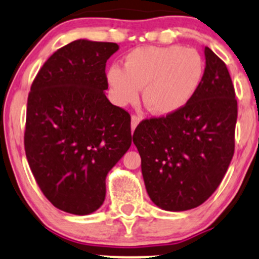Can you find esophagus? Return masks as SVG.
<instances>
[{"mask_svg": "<svg viewBox=\"0 0 259 259\" xmlns=\"http://www.w3.org/2000/svg\"><path fill=\"white\" fill-rule=\"evenodd\" d=\"M140 121H141V118H140L139 115H133L132 117V130L133 132L135 130V127L139 125Z\"/></svg>", "mask_w": 259, "mask_h": 259, "instance_id": "1", "label": "esophagus"}]
</instances>
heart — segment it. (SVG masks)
<instances>
[{"label":"heart","instance_id":"1","mask_svg":"<svg viewBox=\"0 0 259 259\" xmlns=\"http://www.w3.org/2000/svg\"><path fill=\"white\" fill-rule=\"evenodd\" d=\"M206 63L195 49L180 45L145 46L130 51L124 68L112 65L106 74L111 97L118 106L142 101L152 114L168 117L194 99L204 76Z\"/></svg>","mask_w":259,"mask_h":259}]
</instances>
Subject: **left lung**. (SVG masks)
Wrapping results in <instances>:
<instances>
[{
	"mask_svg": "<svg viewBox=\"0 0 259 259\" xmlns=\"http://www.w3.org/2000/svg\"><path fill=\"white\" fill-rule=\"evenodd\" d=\"M206 68L194 99L175 114L139 124L133 142L151 201L183 212L207 201L234 156L237 102L224 62L204 47Z\"/></svg>",
	"mask_w": 259,
	"mask_h": 259,
	"instance_id": "left-lung-1",
	"label": "left lung"
}]
</instances>
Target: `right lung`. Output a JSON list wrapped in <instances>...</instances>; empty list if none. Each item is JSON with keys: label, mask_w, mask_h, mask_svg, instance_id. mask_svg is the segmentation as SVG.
Instances as JSON below:
<instances>
[{"label": "right lung", "mask_w": 259, "mask_h": 259, "mask_svg": "<svg viewBox=\"0 0 259 259\" xmlns=\"http://www.w3.org/2000/svg\"><path fill=\"white\" fill-rule=\"evenodd\" d=\"M114 42L79 38L46 61L26 107L25 154L46 198L88 215L102 206L106 178L132 146L129 113L106 97Z\"/></svg>", "instance_id": "1"}]
</instances>
